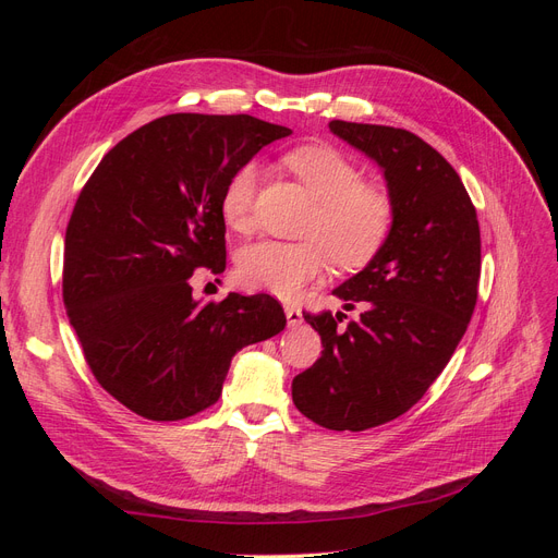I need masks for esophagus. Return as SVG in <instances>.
<instances>
[{
    "instance_id": "esophagus-1",
    "label": "esophagus",
    "mask_w": 558,
    "mask_h": 558,
    "mask_svg": "<svg viewBox=\"0 0 558 558\" xmlns=\"http://www.w3.org/2000/svg\"><path fill=\"white\" fill-rule=\"evenodd\" d=\"M283 312H286V318H289V326H298V324H302V312H300V307H295V305H286V307H283Z\"/></svg>"
}]
</instances>
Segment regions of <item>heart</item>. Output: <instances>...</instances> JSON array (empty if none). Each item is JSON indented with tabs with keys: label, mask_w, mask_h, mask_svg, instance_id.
<instances>
[{
	"label": "heart",
	"mask_w": 558,
	"mask_h": 558,
	"mask_svg": "<svg viewBox=\"0 0 558 558\" xmlns=\"http://www.w3.org/2000/svg\"><path fill=\"white\" fill-rule=\"evenodd\" d=\"M286 165L316 199L302 226L305 242H258L240 253L238 279L246 289L295 298L326 272L328 260L353 272L377 258L396 223L393 197L377 183L363 181L361 167L332 146H302ZM260 170L244 162L221 191V216L234 232L253 228Z\"/></svg>",
	"instance_id": "obj_1"
}]
</instances>
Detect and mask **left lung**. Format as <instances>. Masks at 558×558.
<instances>
[{
	"label": "left lung",
	"mask_w": 558,
	"mask_h": 558,
	"mask_svg": "<svg viewBox=\"0 0 558 558\" xmlns=\"http://www.w3.org/2000/svg\"><path fill=\"white\" fill-rule=\"evenodd\" d=\"M386 177L396 223L386 246L335 295L347 314H305L320 359L293 379L295 408L330 430H367L416 404L440 377L477 305L482 238L453 167L414 132L330 121Z\"/></svg>",
	"instance_id": "obj_1"
}]
</instances>
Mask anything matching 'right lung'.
I'll list each match as a JSON object with an SVG mask.
<instances>
[{
    "label": "right lung",
    "mask_w": 558,
    "mask_h": 558,
    "mask_svg": "<svg viewBox=\"0 0 558 558\" xmlns=\"http://www.w3.org/2000/svg\"><path fill=\"white\" fill-rule=\"evenodd\" d=\"M291 130L248 113H170L118 142L64 234L62 300L90 373L150 421L211 408L234 353L283 330L272 295L197 305L191 277L226 269L221 191Z\"/></svg>",
    "instance_id": "right-lung-1"
}]
</instances>
